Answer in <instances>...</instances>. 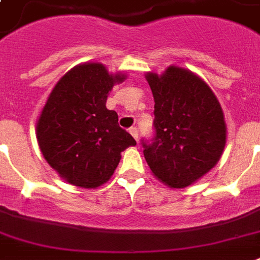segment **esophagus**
Masks as SVG:
<instances>
[{
	"label": "esophagus",
	"mask_w": 260,
	"mask_h": 260,
	"mask_svg": "<svg viewBox=\"0 0 260 260\" xmlns=\"http://www.w3.org/2000/svg\"><path fill=\"white\" fill-rule=\"evenodd\" d=\"M129 132H131V135H132V136L135 138V140L138 142V139H139V129H138V128H136V126H132V128L129 129Z\"/></svg>",
	"instance_id": "esophagus-1"
}]
</instances>
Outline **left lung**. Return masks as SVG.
Listing matches in <instances>:
<instances>
[{"label": "left lung", "mask_w": 260, "mask_h": 260, "mask_svg": "<svg viewBox=\"0 0 260 260\" xmlns=\"http://www.w3.org/2000/svg\"><path fill=\"white\" fill-rule=\"evenodd\" d=\"M146 78L155 101V135L142 140L144 158L159 181L182 189L221 156L226 138L221 106L201 78L179 67Z\"/></svg>", "instance_id": "8db88e82"}]
</instances>
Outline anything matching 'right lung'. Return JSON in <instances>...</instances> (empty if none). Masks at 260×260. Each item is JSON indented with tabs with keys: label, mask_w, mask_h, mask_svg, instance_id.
Returning <instances> with one entry per match:
<instances>
[{
	"label": "right lung",
	"mask_w": 260,
	"mask_h": 260,
	"mask_svg": "<svg viewBox=\"0 0 260 260\" xmlns=\"http://www.w3.org/2000/svg\"><path fill=\"white\" fill-rule=\"evenodd\" d=\"M125 75L101 63H85L60 78L39 117L38 142L44 158L69 183L98 187L113 175L121 151L136 142L118 125L106 98Z\"/></svg>",
	"instance_id": "obj_1"
}]
</instances>
